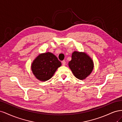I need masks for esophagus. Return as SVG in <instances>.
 Returning a JSON list of instances; mask_svg holds the SVG:
<instances>
[{"instance_id":"1","label":"esophagus","mask_w":122,"mask_h":122,"mask_svg":"<svg viewBox=\"0 0 122 122\" xmlns=\"http://www.w3.org/2000/svg\"><path fill=\"white\" fill-rule=\"evenodd\" d=\"M61 62H62V66H65V65H66V61H62Z\"/></svg>"}]
</instances>
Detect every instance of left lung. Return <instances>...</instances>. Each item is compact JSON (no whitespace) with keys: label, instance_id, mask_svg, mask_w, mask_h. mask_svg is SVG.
<instances>
[{"label":"left lung","instance_id":"left-lung-1","mask_svg":"<svg viewBox=\"0 0 122 122\" xmlns=\"http://www.w3.org/2000/svg\"><path fill=\"white\" fill-rule=\"evenodd\" d=\"M69 66L77 78L83 80L93 71L94 64L86 54L74 51L72 53L71 61L69 62Z\"/></svg>","mask_w":122,"mask_h":122}]
</instances>
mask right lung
<instances>
[{"label": "right lung", "mask_w": 122, "mask_h": 122, "mask_svg": "<svg viewBox=\"0 0 122 122\" xmlns=\"http://www.w3.org/2000/svg\"><path fill=\"white\" fill-rule=\"evenodd\" d=\"M61 62L55 55L50 52L40 54L33 61L31 70L38 79L45 81L52 77Z\"/></svg>", "instance_id": "right-lung-1"}]
</instances>
